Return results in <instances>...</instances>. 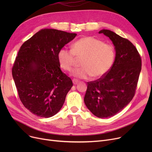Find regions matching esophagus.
<instances>
[{"mask_svg": "<svg viewBox=\"0 0 152 152\" xmlns=\"http://www.w3.org/2000/svg\"><path fill=\"white\" fill-rule=\"evenodd\" d=\"M73 84H74V85H76V84H78L79 81H78L77 80H76V79H73Z\"/></svg>", "mask_w": 152, "mask_h": 152, "instance_id": "1", "label": "esophagus"}]
</instances>
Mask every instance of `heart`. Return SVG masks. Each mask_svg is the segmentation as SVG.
Masks as SVG:
<instances>
[{"label":"heart","mask_w":152,"mask_h":152,"mask_svg":"<svg viewBox=\"0 0 152 152\" xmlns=\"http://www.w3.org/2000/svg\"><path fill=\"white\" fill-rule=\"evenodd\" d=\"M58 61L61 68L70 71L76 58H82L81 66L73 71V75L80 79L92 77L97 79L104 76L111 69L115 58V50L111 44H105L94 37L78 39L71 49L62 47L58 52Z\"/></svg>","instance_id":"heart-1"}]
</instances>
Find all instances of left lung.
<instances>
[{
    "instance_id": "obj_1",
    "label": "left lung",
    "mask_w": 152,
    "mask_h": 152,
    "mask_svg": "<svg viewBox=\"0 0 152 152\" xmlns=\"http://www.w3.org/2000/svg\"><path fill=\"white\" fill-rule=\"evenodd\" d=\"M108 36L116 50L115 61L104 76L87 83L84 103L99 118H109L117 114L132 100L135 94L142 68V60L136 47L128 39L114 32H99Z\"/></svg>"
}]
</instances>
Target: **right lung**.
I'll return each mask as SVG.
<instances>
[{"instance_id":"add662e5","label":"right lung","mask_w":152,"mask_h":152,"mask_svg":"<svg viewBox=\"0 0 152 152\" xmlns=\"http://www.w3.org/2000/svg\"><path fill=\"white\" fill-rule=\"evenodd\" d=\"M76 35L44 29L21 46L12 76L21 103L34 115L50 118L61 108L73 84L61 71L57 55Z\"/></svg>"}]
</instances>
